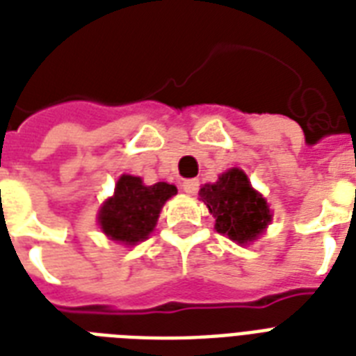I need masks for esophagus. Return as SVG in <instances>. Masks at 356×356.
I'll list each match as a JSON object with an SVG mask.
<instances>
[{
  "instance_id": "esophagus-1",
  "label": "esophagus",
  "mask_w": 356,
  "mask_h": 356,
  "mask_svg": "<svg viewBox=\"0 0 356 356\" xmlns=\"http://www.w3.org/2000/svg\"><path fill=\"white\" fill-rule=\"evenodd\" d=\"M183 190L190 195L195 194V192L200 190V181H197V179H186L183 183Z\"/></svg>"
}]
</instances>
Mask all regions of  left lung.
Returning <instances> with one entry per match:
<instances>
[{
    "label": "left lung",
    "mask_w": 356,
    "mask_h": 356,
    "mask_svg": "<svg viewBox=\"0 0 356 356\" xmlns=\"http://www.w3.org/2000/svg\"><path fill=\"white\" fill-rule=\"evenodd\" d=\"M200 197L216 220L218 233L240 245L257 240L273 216L268 201L251 186L240 168L222 173L216 183L203 184Z\"/></svg>",
    "instance_id": "8db88e82"
}]
</instances>
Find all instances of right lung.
<instances>
[{
	"label": "right lung",
	"instance_id": "right-lung-1",
	"mask_svg": "<svg viewBox=\"0 0 356 356\" xmlns=\"http://www.w3.org/2000/svg\"><path fill=\"white\" fill-rule=\"evenodd\" d=\"M177 188L168 183L145 186L142 179L122 175L116 183L114 195L99 209L97 223L111 240L125 245H136L153 233L161 209Z\"/></svg>",
	"mask_w": 356,
	"mask_h": 356
}]
</instances>
